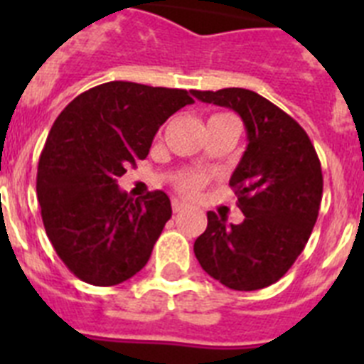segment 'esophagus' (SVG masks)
Listing matches in <instances>:
<instances>
[{
  "label": "esophagus",
  "instance_id": "obj_1",
  "mask_svg": "<svg viewBox=\"0 0 364 364\" xmlns=\"http://www.w3.org/2000/svg\"><path fill=\"white\" fill-rule=\"evenodd\" d=\"M171 208H173V211H175V213H180L182 210H186V204L182 200H178V198H173Z\"/></svg>",
  "mask_w": 364,
  "mask_h": 364
}]
</instances>
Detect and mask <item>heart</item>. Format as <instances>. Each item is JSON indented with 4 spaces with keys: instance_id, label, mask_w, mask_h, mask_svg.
Segmentation results:
<instances>
[{
    "instance_id": "b5f03b06",
    "label": "heart",
    "mask_w": 364,
    "mask_h": 364,
    "mask_svg": "<svg viewBox=\"0 0 364 364\" xmlns=\"http://www.w3.org/2000/svg\"><path fill=\"white\" fill-rule=\"evenodd\" d=\"M217 117H224V114H215L213 118ZM205 180H208V176L202 175V173H180L175 176V188L186 197H193L204 188Z\"/></svg>"
}]
</instances>
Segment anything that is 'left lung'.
Instances as JSON below:
<instances>
[{"instance_id": "obj_1", "label": "left lung", "mask_w": 364, "mask_h": 364, "mask_svg": "<svg viewBox=\"0 0 364 364\" xmlns=\"http://www.w3.org/2000/svg\"><path fill=\"white\" fill-rule=\"evenodd\" d=\"M193 96L239 112L247 134L230 180L244 220L226 224L208 211L193 250L202 269L228 288L260 290L294 266L310 239L323 198L319 156L306 131L264 96L240 87Z\"/></svg>"}]
</instances>
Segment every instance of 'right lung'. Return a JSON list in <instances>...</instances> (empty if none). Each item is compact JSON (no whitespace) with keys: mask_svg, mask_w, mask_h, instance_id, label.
Returning a JSON list of instances; mask_svg holds the SVG:
<instances>
[{"mask_svg":"<svg viewBox=\"0 0 364 364\" xmlns=\"http://www.w3.org/2000/svg\"><path fill=\"white\" fill-rule=\"evenodd\" d=\"M189 104L184 89L107 82L76 96L50 127L38 164V202L58 257L83 282L120 284L147 264L171 202L164 191L133 200L117 180Z\"/></svg>","mask_w":364,"mask_h":364,"instance_id":"obj_1","label":"right lung"}]
</instances>
